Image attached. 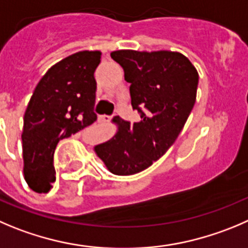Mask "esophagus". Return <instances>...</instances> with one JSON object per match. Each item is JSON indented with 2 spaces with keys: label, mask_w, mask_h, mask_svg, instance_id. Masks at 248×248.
<instances>
[{
  "label": "esophagus",
  "mask_w": 248,
  "mask_h": 248,
  "mask_svg": "<svg viewBox=\"0 0 248 248\" xmlns=\"http://www.w3.org/2000/svg\"><path fill=\"white\" fill-rule=\"evenodd\" d=\"M110 119H112V117H109V115H101L100 117L101 122H109Z\"/></svg>",
  "instance_id": "34e87169"
}]
</instances>
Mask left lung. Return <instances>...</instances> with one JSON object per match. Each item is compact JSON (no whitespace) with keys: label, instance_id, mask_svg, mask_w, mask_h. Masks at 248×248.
<instances>
[{"label":"left lung","instance_id":"1","mask_svg":"<svg viewBox=\"0 0 248 248\" xmlns=\"http://www.w3.org/2000/svg\"><path fill=\"white\" fill-rule=\"evenodd\" d=\"M110 57L130 82L131 106L141 120L113 119L118 130L95 146L96 155L115 175L145 170L175 142L196 102L199 73L187 57L173 51H113Z\"/></svg>","mask_w":248,"mask_h":248}]
</instances>
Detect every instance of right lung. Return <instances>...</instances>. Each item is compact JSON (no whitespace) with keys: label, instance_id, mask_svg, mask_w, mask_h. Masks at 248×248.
Masks as SVG:
<instances>
[{"label":"right lung","instance_id":"right-lung-1","mask_svg":"<svg viewBox=\"0 0 248 248\" xmlns=\"http://www.w3.org/2000/svg\"><path fill=\"white\" fill-rule=\"evenodd\" d=\"M101 51H80L52 65L35 87L23 125L24 179L37 193L56 181L53 152L58 141L91 125Z\"/></svg>","mask_w":248,"mask_h":248}]
</instances>
